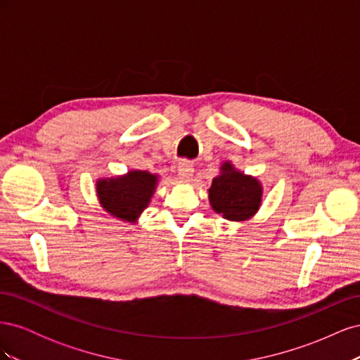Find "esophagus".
I'll list each match as a JSON object with an SVG mask.
<instances>
[{
    "label": "esophagus",
    "instance_id": "esophagus-1",
    "mask_svg": "<svg viewBox=\"0 0 360 360\" xmlns=\"http://www.w3.org/2000/svg\"><path fill=\"white\" fill-rule=\"evenodd\" d=\"M177 171H179V176L183 179V180H189L192 177L193 174V165L189 162V160H180L179 162V167H177Z\"/></svg>",
    "mask_w": 360,
    "mask_h": 360
}]
</instances>
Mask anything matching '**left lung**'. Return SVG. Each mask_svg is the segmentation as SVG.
<instances>
[{"label":"left lung","instance_id":"left-lung-1","mask_svg":"<svg viewBox=\"0 0 360 360\" xmlns=\"http://www.w3.org/2000/svg\"><path fill=\"white\" fill-rule=\"evenodd\" d=\"M213 210L225 219L245 221L261 204V186L257 179L236 171L231 163H224L222 174L213 179L209 189Z\"/></svg>","mask_w":360,"mask_h":360}]
</instances>
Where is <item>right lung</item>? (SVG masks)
Returning a JSON list of instances; mask_svg holds the SVG:
<instances>
[{
	"instance_id": "right-lung-1",
	"label": "right lung",
	"mask_w": 360,
	"mask_h": 360,
	"mask_svg": "<svg viewBox=\"0 0 360 360\" xmlns=\"http://www.w3.org/2000/svg\"><path fill=\"white\" fill-rule=\"evenodd\" d=\"M158 177L146 171H132L124 177L101 180L97 183L103 209L120 219L135 222L153 195Z\"/></svg>"
}]
</instances>
